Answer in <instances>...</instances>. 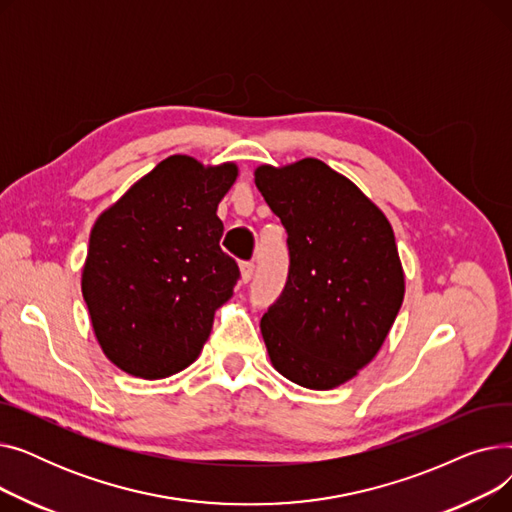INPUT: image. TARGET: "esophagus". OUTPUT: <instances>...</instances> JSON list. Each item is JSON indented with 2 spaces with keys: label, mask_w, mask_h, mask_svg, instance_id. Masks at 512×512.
I'll return each instance as SVG.
<instances>
[{
  "label": "esophagus",
  "mask_w": 512,
  "mask_h": 512,
  "mask_svg": "<svg viewBox=\"0 0 512 512\" xmlns=\"http://www.w3.org/2000/svg\"><path fill=\"white\" fill-rule=\"evenodd\" d=\"M253 272H255V263L253 261H242L240 263V278H242V282H251V278H253Z\"/></svg>",
  "instance_id": "obj_1"
}]
</instances>
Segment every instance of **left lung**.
I'll list each match as a JSON object with an SVG mask.
<instances>
[{"label": "left lung", "mask_w": 512, "mask_h": 512, "mask_svg": "<svg viewBox=\"0 0 512 512\" xmlns=\"http://www.w3.org/2000/svg\"><path fill=\"white\" fill-rule=\"evenodd\" d=\"M255 184L286 228L288 276L261 317L274 367L290 382L330 390L382 348L405 297L390 222L324 161L261 166Z\"/></svg>", "instance_id": "1"}]
</instances>
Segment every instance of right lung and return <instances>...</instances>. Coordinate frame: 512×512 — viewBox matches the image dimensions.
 <instances>
[{
    "mask_svg": "<svg viewBox=\"0 0 512 512\" xmlns=\"http://www.w3.org/2000/svg\"><path fill=\"white\" fill-rule=\"evenodd\" d=\"M236 174L234 164L172 155L97 218L83 297L105 357L122 371L159 380L199 357L240 278L215 215Z\"/></svg>",
    "mask_w": 512,
    "mask_h": 512,
    "instance_id": "add662e5",
    "label": "right lung"
}]
</instances>
